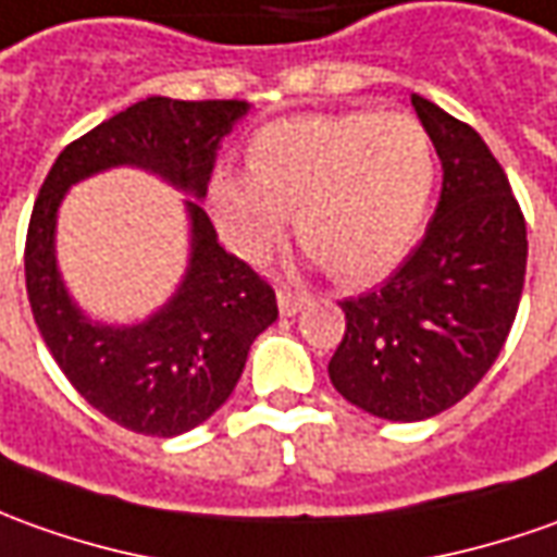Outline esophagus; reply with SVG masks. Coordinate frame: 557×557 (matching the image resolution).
<instances>
[{
    "instance_id": "obj_1",
    "label": "esophagus",
    "mask_w": 557,
    "mask_h": 557,
    "mask_svg": "<svg viewBox=\"0 0 557 557\" xmlns=\"http://www.w3.org/2000/svg\"><path fill=\"white\" fill-rule=\"evenodd\" d=\"M277 305H280V313H283V317H295L298 310L308 305V295L295 293V289H286V286H280Z\"/></svg>"
}]
</instances>
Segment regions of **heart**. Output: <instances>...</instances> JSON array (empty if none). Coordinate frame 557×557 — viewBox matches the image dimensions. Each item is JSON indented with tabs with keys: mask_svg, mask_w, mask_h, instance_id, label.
Wrapping results in <instances>:
<instances>
[{
	"mask_svg": "<svg viewBox=\"0 0 557 557\" xmlns=\"http://www.w3.org/2000/svg\"><path fill=\"white\" fill-rule=\"evenodd\" d=\"M247 176L215 173L210 207L231 247L259 259L293 213L298 244L342 283L387 274L418 240L436 185L421 121L399 112H310L249 139Z\"/></svg>",
	"mask_w": 557,
	"mask_h": 557,
	"instance_id": "1",
	"label": "heart"
}]
</instances>
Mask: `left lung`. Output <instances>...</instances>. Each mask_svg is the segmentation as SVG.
Here are the masks:
<instances>
[{
  "instance_id": "left-lung-1",
  "label": "left lung",
  "mask_w": 557,
  "mask_h": 557,
  "mask_svg": "<svg viewBox=\"0 0 557 557\" xmlns=\"http://www.w3.org/2000/svg\"><path fill=\"white\" fill-rule=\"evenodd\" d=\"M411 106L442 161L426 234L381 286L344 298L347 329L329 377L384 421H426L475 387L516 323L528 228L485 139L436 103Z\"/></svg>"
}]
</instances>
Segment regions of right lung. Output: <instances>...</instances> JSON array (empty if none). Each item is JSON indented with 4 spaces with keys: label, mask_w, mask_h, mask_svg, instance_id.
<instances>
[{
    "label": "right lung",
    "mask_w": 557,
    "mask_h": 557,
    "mask_svg": "<svg viewBox=\"0 0 557 557\" xmlns=\"http://www.w3.org/2000/svg\"><path fill=\"white\" fill-rule=\"evenodd\" d=\"M249 112L244 100L146 97L78 136L45 176L26 231V295L41 338L70 384L100 414L143 436H180L237 387L252 342L277 320V295L219 247L200 200L215 151ZM112 166H139L189 195L184 283L131 327L90 321L55 268V213L72 184Z\"/></svg>",
    "instance_id": "1"
}]
</instances>
